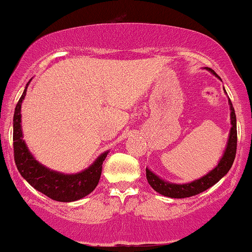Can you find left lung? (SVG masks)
Segmentation results:
<instances>
[{
    "instance_id": "left-lung-1",
    "label": "left lung",
    "mask_w": 252,
    "mask_h": 252,
    "mask_svg": "<svg viewBox=\"0 0 252 252\" xmlns=\"http://www.w3.org/2000/svg\"><path fill=\"white\" fill-rule=\"evenodd\" d=\"M205 69L217 76L220 80H221L211 68L205 67ZM224 92L226 93L225 90H224ZM229 105L231 128H230L229 139H227L225 151H224L223 156H221L218 164L216 165V167L212 168V170L206 173L205 176L200 177V178L193 180V182L185 183V184H176V183L167 182V180L162 179L159 176H157L156 173H153L149 167H146L147 182H149V184L152 186L153 190L158 192V193L162 194V196L170 198L192 197L196 196V194L202 193V192L208 190L211 186L217 184V183L229 172V170L231 168L233 164V160H235L236 150H237V125H236V113L231 100L230 99Z\"/></svg>"
}]
</instances>
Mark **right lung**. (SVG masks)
I'll list each match as a JSON object with an SVG mask.
<instances>
[{
  "label": "right lung",
  "mask_w": 252,
  "mask_h": 252,
  "mask_svg": "<svg viewBox=\"0 0 252 252\" xmlns=\"http://www.w3.org/2000/svg\"><path fill=\"white\" fill-rule=\"evenodd\" d=\"M31 82V81H29ZM28 84L15 107L13 119V141L15 164L21 176L31 184L35 190L46 194L56 202H75L93 192L100 180L102 162L109 151L100 155L84 171L78 173H62L50 170L38 162L23 140L22 125H21V106L27 94Z\"/></svg>",
  "instance_id": "add662e5"
}]
</instances>
